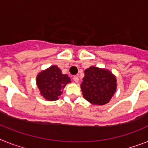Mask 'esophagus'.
<instances>
[{
    "label": "esophagus",
    "mask_w": 148,
    "mask_h": 148,
    "mask_svg": "<svg viewBox=\"0 0 148 148\" xmlns=\"http://www.w3.org/2000/svg\"><path fill=\"white\" fill-rule=\"evenodd\" d=\"M73 80H74V81L75 82V83H77V82L79 81L78 77H73Z\"/></svg>",
    "instance_id": "obj_1"
}]
</instances>
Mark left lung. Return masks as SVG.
<instances>
[{
	"instance_id": "left-lung-1",
	"label": "left lung",
	"mask_w": 148,
	"mask_h": 148,
	"mask_svg": "<svg viewBox=\"0 0 148 148\" xmlns=\"http://www.w3.org/2000/svg\"><path fill=\"white\" fill-rule=\"evenodd\" d=\"M117 79L114 74L105 68L91 67L84 71L81 88L83 97L94 105L108 103L117 90Z\"/></svg>"
}]
</instances>
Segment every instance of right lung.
<instances>
[{
  "label": "right lung",
  "instance_id": "add662e5",
  "mask_svg": "<svg viewBox=\"0 0 148 148\" xmlns=\"http://www.w3.org/2000/svg\"><path fill=\"white\" fill-rule=\"evenodd\" d=\"M71 83L67 74H64L56 65L51 66L40 71L37 76L36 84L40 90V95L45 100L57 101L67 84Z\"/></svg>",
  "mask_w": 148,
  "mask_h": 148
}]
</instances>
